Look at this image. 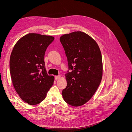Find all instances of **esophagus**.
Here are the masks:
<instances>
[{
    "label": "esophagus",
    "mask_w": 132,
    "mask_h": 132,
    "mask_svg": "<svg viewBox=\"0 0 132 132\" xmlns=\"http://www.w3.org/2000/svg\"><path fill=\"white\" fill-rule=\"evenodd\" d=\"M61 75H57V76H55V80H58V79H59L60 78H61Z\"/></svg>",
    "instance_id": "esophagus-1"
}]
</instances>
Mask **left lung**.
Returning <instances> with one entry per match:
<instances>
[{
    "label": "left lung",
    "mask_w": 132,
    "mask_h": 132,
    "mask_svg": "<svg viewBox=\"0 0 132 132\" xmlns=\"http://www.w3.org/2000/svg\"><path fill=\"white\" fill-rule=\"evenodd\" d=\"M71 70L65 74L64 100L72 106L84 105L96 91L102 77L101 51L94 39L81 31H75L60 37Z\"/></svg>",
    "instance_id": "obj_1"
}]
</instances>
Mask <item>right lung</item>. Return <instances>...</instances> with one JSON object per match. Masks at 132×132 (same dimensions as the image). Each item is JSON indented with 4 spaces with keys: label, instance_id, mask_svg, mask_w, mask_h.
<instances>
[{
    "label": "right lung",
    "instance_id": "right-lung-1",
    "mask_svg": "<svg viewBox=\"0 0 132 132\" xmlns=\"http://www.w3.org/2000/svg\"><path fill=\"white\" fill-rule=\"evenodd\" d=\"M52 36L30 33L16 43L10 57L13 86L23 101L31 105L41 102L53 84L54 77L47 73L44 61Z\"/></svg>",
    "mask_w": 132,
    "mask_h": 132
}]
</instances>
